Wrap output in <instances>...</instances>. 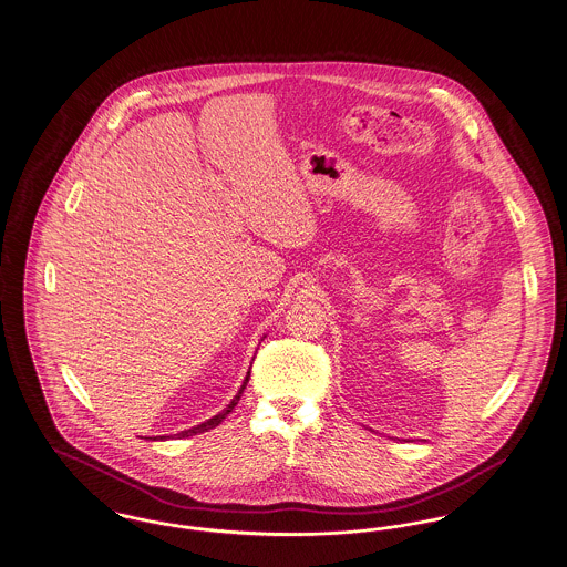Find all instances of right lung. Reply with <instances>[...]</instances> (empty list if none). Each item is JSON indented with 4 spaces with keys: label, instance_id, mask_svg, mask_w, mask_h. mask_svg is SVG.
Segmentation results:
<instances>
[{
    "label": "right lung",
    "instance_id": "add662e5",
    "mask_svg": "<svg viewBox=\"0 0 567 567\" xmlns=\"http://www.w3.org/2000/svg\"><path fill=\"white\" fill-rule=\"evenodd\" d=\"M248 378H250V372H246V378H244L243 386H240V391L236 393V398L229 402V405L223 410V412H218L216 416L213 419H208L206 423H202V425H195V427H190V430H185V432L178 433L181 437H189V435H197V433L208 432V430H215L216 425L236 408V404L240 402V398H243L244 389H246V382H248ZM167 435H157V437H151V440H165Z\"/></svg>",
    "mask_w": 567,
    "mask_h": 567
}]
</instances>
